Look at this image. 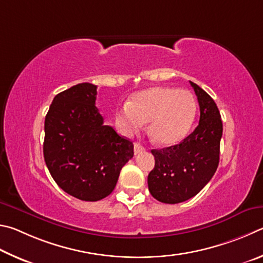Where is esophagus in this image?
Wrapping results in <instances>:
<instances>
[{
	"label": "esophagus",
	"instance_id": "obj_1",
	"mask_svg": "<svg viewBox=\"0 0 263 263\" xmlns=\"http://www.w3.org/2000/svg\"><path fill=\"white\" fill-rule=\"evenodd\" d=\"M144 151H145L144 146L142 145L141 143H139V142H136V143L134 144V153H135V155L142 154V153H144Z\"/></svg>",
	"mask_w": 263,
	"mask_h": 263
}]
</instances>
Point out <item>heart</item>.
Instances as JSON below:
<instances>
[{
	"label": "heart",
	"instance_id": "1",
	"mask_svg": "<svg viewBox=\"0 0 263 263\" xmlns=\"http://www.w3.org/2000/svg\"><path fill=\"white\" fill-rule=\"evenodd\" d=\"M197 112L190 91L170 86H154L133 96L115 113V126L132 136L149 123V136L160 145H174L190 134Z\"/></svg>",
	"mask_w": 263,
	"mask_h": 263
}]
</instances>
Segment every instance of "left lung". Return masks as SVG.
Returning <instances> with one entry per match:
<instances>
[{
	"mask_svg": "<svg viewBox=\"0 0 263 263\" xmlns=\"http://www.w3.org/2000/svg\"><path fill=\"white\" fill-rule=\"evenodd\" d=\"M191 85L200 106L199 126L179 144L151 150L155 167L148 176L149 192L167 204L180 203L200 193L219 163L223 123L218 107L199 85L193 82Z\"/></svg>",
	"mask_w": 263,
	"mask_h": 263,
	"instance_id": "1",
	"label": "left lung"
}]
</instances>
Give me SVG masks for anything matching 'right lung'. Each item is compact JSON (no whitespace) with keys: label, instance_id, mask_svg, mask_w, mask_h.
Returning <instances> with one entry per match:
<instances>
[{"label":"right lung","instance_id":"right-lung-1","mask_svg":"<svg viewBox=\"0 0 263 263\" xmlns=\"http://www.w3.org/2000/svg\"><path fill=\"white\" fill-rule=\"evenodd\" d=\"M97 86L81 83L54 97L45 118L44 158L60 188L82 201L113 192L133 142L120 136L96 107Z\"/></svg>","mask_w":263,"mask_h":263}]
</instances>
